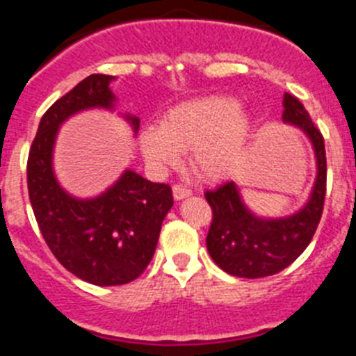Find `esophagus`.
Segmentation results:
<instances>
[{
  "instance_id": "esophagus-1",
  "label": "esophagus",
  "mask_w": 356,
  "mask_h": 356,
  "mask_svg": "<svg viewBox=\"0 0 356 356\" xmlns=\"http://www.w3.org/2000/svg\"><path fill=\"white\" fill-rule=\"evenodd\" d=\"M191 188L187 187H181V185H175L172 187V197H175L176 201H180V200H185V197L191 196Z\"/></svg>"
}]
</instances>
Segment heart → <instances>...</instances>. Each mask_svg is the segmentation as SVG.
<instances>
[{
    "instance_id": "heart-1",
    "label": "heart",
    "mask_w": 356,
    "mask_h": 356,
    "mask_svg": "<svg viewBox=\"0 0 356 356\" xmlns=\"http://www.w3.org/2000/svg\"><path fill=\"white\" fill-rule=\"evenodd\" d=\"M251 118L228 96H207L169 108L160 128H144L139 147L153 171L178 165L181 151L191 149V165L205 180H222L246 153Z\"/></svg>"
}]
</instances>
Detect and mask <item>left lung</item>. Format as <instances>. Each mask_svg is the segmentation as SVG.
<instances>
[{"mask_svg":"<svg viewBox=\"0 0 356 356\" xmlns=\"http://www.w3.org/2000/svg\"><path fill=\"white\" fill-rule=\"evenodd\" d=\"M282 121L307 135L316 156V180L307 203L285 217H262L248 209L235 181L207 191L212 225L207 250L222 271L238 278H264L284 271L312 241L326 194V153L321 131L300 99L285 92Z\"/></svg>","mask_w":356,"mask_h":356,"instance_id":"left-lung-1","label":"left lung"}]
</instances>
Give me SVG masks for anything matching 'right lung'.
<instances>
[{
	"label": "right lung",
	"instance_id": "obj_1",
	"mask_svg": "<svg viewBox=\"0 0 356 356\" xmlns=\"http://www.w3.org/2000/svg\"><path fill=\"white\" fill-rule=\"evenodd\" d=\"M115 76L90 74L53 103L42 115L28 155V194L40 234L55 259L83 282L99 287L124 285L153 259L163 217L172 207L171 187L124 169L92 197L67 193L56 180L53 151L60 127L85 110L114 112ZM137 137L140 119L122 114Z\"/></svg>",
	"mask_w": 356,
	"mask_h": 356
}]
</instances>
